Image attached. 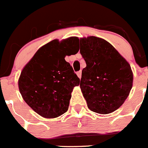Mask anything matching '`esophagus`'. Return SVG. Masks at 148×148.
Wrapping results in <instances>:
<instances>
[{"label": "esophagus", "mask_w": 148, "mask_h": 148, "mask_svg": "<svg viewBox=\"0 0 148 148\" xmlns=\"http://www.w3.org/2000/svg\"><path fill=\"white\" fill-rule=\"evenodd\" d=\"M77 75H78V77L79 78H82V71H78V72H77Z\"/></svg>", "instance_id": "obj_1"}]
</instances>
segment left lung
Segmentation results:
<instances>
[{
  "instance_id": "1",
  "label": "left lung",
  "mask_w": 148,
  "mask_h": 148,
  "mask_svg": "<svg viewBox=\"0 0 148 148\" xmlns=\"http://www.w3.org/2000/svg\"><path fill=\"white\" fill-rule=\"evenodd\" d=\"M80 53L86 62L80 87L92 112L113 113L121 107L133 87L130 65L113 45L95 36L80 38Z\"/></svg>"
}]
</instances>
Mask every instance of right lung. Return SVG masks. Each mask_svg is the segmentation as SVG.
<instances>
[{"instance_id": "obj_1", "label": "right lung", "mask_w": 148, "mask_h": 148, "mask_svg": "<svg viewBox=\"0 0 148 148\" xmlns=\"http://www.w3.org/2000/svg\"><path fill=\"white\" fill-rule=\"evenodd\" d=\"M78 38L55 39L42 46L23 68L18 88L25 102L44 118L54 119L67 111L71 92L79 85L66 56L76 54Z\"/></svg>"}]
</instances>
